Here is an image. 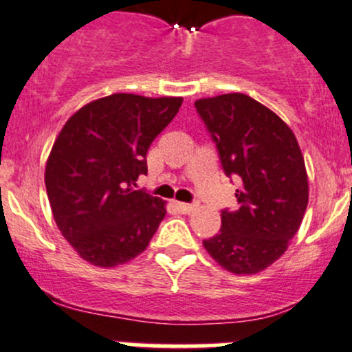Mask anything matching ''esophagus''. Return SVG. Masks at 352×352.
<instances>
[{"mask_svg":"<svg viewBox=\"0 0 352 352\" xmlns=\"http://www.w3.org/2000/svg\"><path fill=\"white\" fill-rule=\"evenodd\" d=\"M175 207L182 213H192L193 210L199 207V201H193V204H184V201H175Z\"/></svg>","mask_w":352,"mask_h":352,"instance_id":"1","label":"esophagus"}]
</instances>
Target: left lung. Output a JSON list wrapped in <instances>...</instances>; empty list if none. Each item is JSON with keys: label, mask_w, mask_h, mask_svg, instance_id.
Listing matches in <instances>:
<instances>
[{"label": "left lung", "mask_w": 352, "mask_h": 352, "mask_svg": "<svg viewBox=\"0 0 352 352\" xmlns=\"http://www.w3.org/2000/svg\"><path fill=\"white\" fill-rule=\"evenodd\" d=\"M195 109L225 175L240 182L238 208L221 210L220 232L204 246L228 272L254 274L286 252L308 207L300 145L280 117L250 96L200 99Z\"/></svg>", "instance_id": "8db88e82"}]
</instances>
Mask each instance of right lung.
Listing matches in <instances>:
<instances>
[{
    "mask_svg": "<svg viewBox=\"0 0 352 352\" xmlns=\"http://www.w3.org/2000/svg\"><path fill=\"white\" fill-rule=\"evenodd\" d=\"M182 100L112 94L79 109L59 132L44 173L47 199L63 236L89 263H127L164 220L165 201L134 187Z\"/></svg>",
    "mask_w": 352,
    "mask_h": 352,
    "instance_id": "obj_1",
    "label": "right lung"
}]
</instances>
